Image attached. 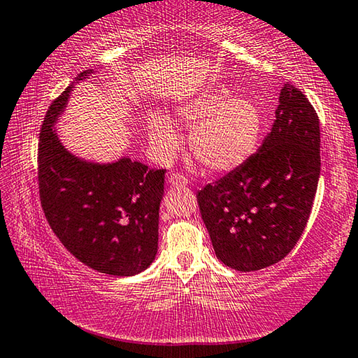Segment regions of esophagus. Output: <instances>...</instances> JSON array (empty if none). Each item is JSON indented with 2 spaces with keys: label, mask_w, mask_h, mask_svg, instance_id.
<instances>
[{
  "label": "esophagus",
  "mask_w": 358,
  "mask_h": 358,
  "mask_svg": "<svg viewBox=\"0 0 358 358\" xmlns=\"http://www.w3.org/2000/svg\"><path fill=\"white\" fill-rule=\"evenodd\" d=\"M167 181L171 186H186L187 185V180L181 173H172Z\"/></svg>",
  "instance_id": "obj_1"
}]
</instances>
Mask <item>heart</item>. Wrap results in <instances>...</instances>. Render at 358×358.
Masks as SVG:
<instances>
[{
	"label": "heart",
	"instance_id": "1",
	"mask_svg": "<svg viewBox=\"0 0 358 358\" xmlns=\"http://www.w3.org/2000/svg\"><path fill=\"white\" fill-rule=\"evenodd\" d=\"M178 125L191 131V150L206 171L227 173L241 167L255 152L263 128L262 111L229 87H214L192 96L175 109ZM148 138L162 158L180 150L181 138L166 115L148 117Z\"/></svg>",
	"mask_w": 358,
	"mask_h": 358
}]
</instances>
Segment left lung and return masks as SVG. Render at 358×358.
Instances as JSON below:
<instances>
[{
	"mask_svg": "<svg viewBox=\"0 0 358 358\" xmlns=\"http://www.w3.org/2000/svg\"><path fill=\"white\" fill-rule=\"evenodd\" d=\"M320 119L301 90L285 84L275 120L257 153L197 192L216 257L250 272L280 262L308 222L321 173Z\"/></svg>",
	"mask_w": 358,
	"mask_h": 358,
	"instance_id": "8db88e82",
	"label": "left lung"
}]
</instances>
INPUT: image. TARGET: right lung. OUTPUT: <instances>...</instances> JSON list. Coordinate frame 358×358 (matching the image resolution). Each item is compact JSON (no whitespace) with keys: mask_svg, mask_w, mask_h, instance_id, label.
Returning <instances> with one entry per match:
<instances>
[{"mask_svg":"<svg viewBox=\"0 0 358 358\" xmlns=\"http://www.w3.org/2000/svg\"><path fill=\"white\" fill-rule=\"evenodd\" d=\"M96 73L89 69L51 103L38 142V187L45 216L66 249L103 274L131 277L158 253L164 172L122 157L96 162L62 144L56 123L75 84Z\"/></svg>","mask_w":358,"mask_h":358,"instance_id":"right-lung-1","label":"right lung"}]
</instances>
